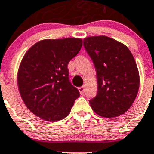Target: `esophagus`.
I'll list each match as a JSON object with an SVG mask.
<instances>
[{
  "mask_svg": "<svg viewBox=\"0 0 154 154\" xmlns=\"http://www.w3.org/2000/svg\"><path fill=\"white\" fill-rule=\"evenodd\" d=\"M79 91L80 93H81V94H83L84 91H85V88H84V86L79 87Z\"/></svg>",
  "mask_w": 154,
  "mask_h": 154,
  "instance_id": "obj_1",
  "label": "esophagus"
}]
</instances>
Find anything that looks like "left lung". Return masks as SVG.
Masks as SVG:
<instances>
[{"label": "left lung", "instance_id": "obj_1", "mask_svg": "<svg viewBox=\"0 0 154 154\" xmlns=\"http://www.w3.org/2000/svg\"><path fill=\"white\" fill-rule=\"evenodd\" d=\"M83 45L97 74V95L89 100L92 110L103 117L122 115L132 106L140 86L132 53L125 45L106 36L85 38Z\"/></svg>", "mask_w": 154, "mask_h": 154}]
</instances>
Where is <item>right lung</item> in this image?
Wrapping results in <instances>:
<instances>
[{"mask_svg":"<svg viewBox=\"0 0 154 154\" xmlns=\"http://www.w3.org/2000/svg\"><path fill=\"white\" fill-rule=\"evenodd\" d=\"M82 45L80 38L45 39L25 53L17 84L24 104L37 116L55 122L69 114L80 93L69 81L68 64Z\"/></svg>","mask_w":154,"mask_h":154,"instance_id":"right-lung-1","label":"right lung"}]
</instances>
